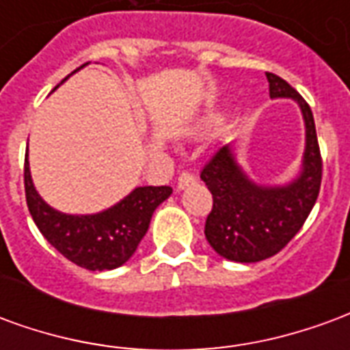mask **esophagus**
<instances>
[{
	"label": "esophagus",
	"instance_id": "obj_1",
	"mask_svg": "<svg viewBox=\"0 0 350 350\" xmlns=\"http://www.w3.org/2000/svg\"><path fill=\"white\" fill-rule=\"evenodd\" d=\"M197 182V178L191 174V172H182V174L178 176V183H176V189L183 191L185 187H189L193 183Z\"/></svg>",
	"mask_w": 350,
	"mask_h": 350
}]
</instances>
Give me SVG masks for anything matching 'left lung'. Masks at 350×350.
I'll return each instance as SVG.
<instances>
[{
	"label": "left lung",
	"mask_w": 350,
	"mask_h": 350,
	"mask_svg": "<svg viewBox=\"0 0 350 350\" xmlns=\"http://www.w3.org/2000/svg\"><path fill=\"white\" fill-rule=\"evenodd\" d=\"M271 99H293L306 125V148L298 176L283 185L251 180L236 159L232 144L221 146L200 172L213 197L204 234L213 251L234 262L273 257L293 240L313 210L321 189L323 159L313 112L288 82L266 72Z\"/></svg>",
	"instance_id": "left-lung-1"
}]
</instances>
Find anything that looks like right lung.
Returning <instances> with one entry per match:
<instances>
[{"label":"right lung","mask_w":350,"mask_h":350,"mask_svg":"<svg viewBox=\"0 0 350 350\" xmlns=\"http://www.w3.org/2000/svg\"><path fill=\"white\" fill-rule=\"evenodd\" d=\"M24 185L27 208L41 234L65 258L92 271L114 270L127 262L148 232L155 208L172 195V187L168 185H146L135 187L127 197L103 212L86 215L57 212L35 189L27 153Z\"/></svg>","instance_id":"add662e5"}]
</instances>
